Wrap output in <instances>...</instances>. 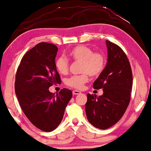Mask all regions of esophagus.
I'll return each mask as SVG.
<instances>
[{"label":"esophagus","instance_id":"esophagus-1","mask_svg":"<svg viewBox=\"0 0 151 151\" xmlns=\"http://www.w3.org/2000/svg\"><path fill=\"white\" fill-rule=\"evenodd\" d=\"M80 93H81V92L78 91V90H73V95H78Z\"/></svg>","mask_w":151,"mask_h":151}]
</instances>
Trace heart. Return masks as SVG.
Masks as SVG:
<instances>
[{"label":"heart","mask_w":151,"mask_h":151,"mask_svg":"<svg viewBox=\"0 0 151 151\" xmlns=\"http://www.w3.org/2000/svg\"><path fill=\"white\" fill-rule=\"evenodd\" d=\"M69 56L76 61L82 63L81 75L73 76L66 80L67 86L81 90L89 79V75L95 77L102 73L105 65V57L100 53H94L91 48L84 45H78L73 48L69 52ZM56 70L65 75L68 71L69 63L64 56H59L55 62Z\"/></svg>","instance_id":"heart-1"}]
</instances>
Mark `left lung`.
<instances>
[{
  "mask_svg": "<svg viewBox=\"0 0 151 151\" xmlns=\"http://www.w3.org/2000/svg\"><path fill=\"white\" fill-rule=\"evenodd\" d=\"M107 62L93 83L94 89H103L100 96L88 93L86 112L93 127L107 129L119 121L130 102L133 76L127 55L116 44L106 40Z\"/></svg>",
  "mask_w": 151,
  "mask_h": 151,
  "instance_id": "left-lung-1",
  "label": "left lung"
}]
</instances>
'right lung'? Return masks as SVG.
I'll return each mask as SVG.
<instances>
[{
    "instance_id": "obj_1",
    "label": "right lung",
    "mask_w": 151,
    "mask_h": 151,
    "mask_svg": "<svg viewBox=\"0 0 151 151\" xmlns=\"http://www.w3.org/2000/svg\"><path fill=\"white\" fill-rule=\"evenodd\" d=\"M57 51L53 44H37L24 55L15 77V94L23 112L33 125L47 132L60 124L73 95L66 88L56 95L49 90L61 82L55 66Z\"/></svg>"
}]
</instances>
